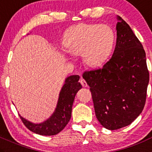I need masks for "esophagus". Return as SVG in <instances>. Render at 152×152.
Segmentation results:
<instances>
[{"label":"esophagus","mask_w":152,"mask_h":152,"mask_svg":"<svg viewBox=\"0 0 152 152\" xmlns=\"http://www.w3.org/2000/svg\"><path fill=\"white\" fill-rule=\"evenodd\" d=\"M80 83H81V85H82V86H83V87H86V86H88L87 83H86V82L85 81V80H83V79H80Z\"/></svg>","instance_id":"esophagus-1"}]
</instances>
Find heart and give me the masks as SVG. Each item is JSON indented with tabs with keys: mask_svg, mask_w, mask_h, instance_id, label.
Instances as JSON below:
<instances>
[{
	"mask_svg": "<svg viewBox=\"0 0 152 152\" xmlns=\"http://www.w3.org/2000/svg\"><path fill=\"white\" fill-rule=\"evenodd\" d=\"M114 42L115 33L108 24L80 23L66 30L63 47L70 55L80 54L85 66L98 68L108 58Z\"/></svg>",
	"mask_w": 152,
	"mask_h": 152,
	"instance_id": "b5f03b06",
	"label": "heart"
}]
</instances>
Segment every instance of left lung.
Segmentation results:
<instances>
[{
    "label": "left lung",
    "instance_id": "obj_1",
    "mask_svg": "<svg viewBox=\"0 0 152 152\" xmlns=\"http://www.w3.org/2000/svg\"><path fill=\"white\" fill-rule=\"evenodd\" d=\"M116 44L102 69L86 71L95 115L108 130L128 126L140 115L146 100L149 73L145 52L130 26L118 16Z\"/></svg>",
    "mask_w": 152,
    "mask_h": 152
}]
</instances>
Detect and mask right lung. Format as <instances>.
<instances>
[{
    "instance_id": "right-lung-1",
    "label": "right lung",
    "mask_w": 152,
    "mask_h": 152,
    "mask_svg": "<svg viewBox=\"0 0 152 152\" xmlns=\"http://www.w3.org/2000/svg\"><path fill=\"white\" fill-rule=\"evenodd\" d=\"M79 78V75H72L66 79L60 92L57 107L50 118L42 123L34 124L19 115L24 125L32 132L39 135L52 136L60 133L70 120L75 97L82 88Z\"/></svg>"
}]
</instances>
